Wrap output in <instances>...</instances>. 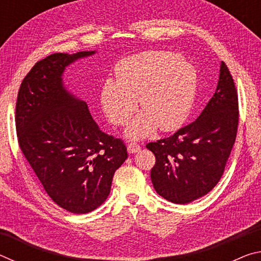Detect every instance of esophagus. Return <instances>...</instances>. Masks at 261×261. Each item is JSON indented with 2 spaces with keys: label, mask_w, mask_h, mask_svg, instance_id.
Returning a JSON list of instances; mask_svg holds the SVG:
<instances>
[{
  "label": "esophagus",
  "mask_w": 261,
  "mask_h": 261,
  "mask_svg": "<svg viewBox=\"0 0 261 261\" xmlns=\"http://www.w3.org/2000/svg\"><path fill=\"white\" fill-rule=\"evenodd\" d=\"M126 149H127V153H129V154H134V153H137V152L140 151V146L136 143H131V144L127 145Z\"/></svg>",
  "instance_id": "34e87169"
}]
</instances>
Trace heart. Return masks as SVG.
<instances>
[{
  "mask_svg": "<svg viewBox=\"0 0 261 261\" xmlns=\"http://www.w3.org/2000/svg\"><path fill=\"white\" fill-rule=\"evenodd\" d=\"M116 82L107 79L101 88V107L108 121L123 125L137 109L144 110L125 129L130 139L146 138L158 126L165 132L183 124L197 92L192 64L173 51L149 50L132 55L115 67Z\"/></svg>",
  "mask_w": 261,
  "mask_h": 261,
  "instance_id": "heart-1",
  "label": "heart"
}]
</instances>
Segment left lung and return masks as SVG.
Here are the masks:
<instances>
[{"mask_svg": "<svg viewBox=\"0 0 261 261\" xmlns=\"http://www.w3.org/2000/svg\"><path fill=\"white\" fill-rule=\"evenodd\" d=\"M237 125L236 87L221 62L215 93L199 117L173 136L146 145L156 160L151 171L155 191L174 204H189L208 193L223 174Z\"/></svg>", "mask_w": 261, "mask_h": 261, "instance_id": "1", "label": "left lung"}]
</instances>
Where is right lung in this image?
Listing matches in <instances>:
<instances>
[{
  "label": "right lung",
  "mask_w": 261,
  "mask_h": 261,
  "mask_svg": "<svg viewBox=\"0 0 261 261\" xmlns=\"http://www.w3.org/2000/svg\"><path fill=\"white\" fill-rule=\"evenodd\" d=\"M96 50L56 53L26 74L16 103V130L26 160L51 200L85 214L103 204L126 148L100 129L85 101L68 91L65 69Z\"/></svg>",
  "instance_id": "right-lung-1"
}]
</instances>
